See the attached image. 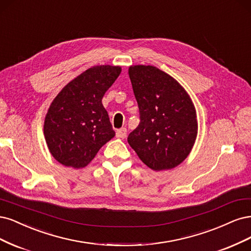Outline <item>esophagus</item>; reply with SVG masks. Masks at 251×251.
I'll use <instances>...</instances> for the list:
<instances>
[{"instance_id": "obj_1", "label": "esophagus", "mask_w": 251, "mask_h": 251, "mask_svg": "<svg viewBox=\"0 0 251 251\" xmlns=\"http://www.w3.org/2000/svg\"><path fill=\"white\" fill-rule=\"evenodd\" d=\"M126 134H127V129L126 128L118 129L117 132H116V135H117V137H119V139H125Z\"/></svg>"}]
</instances>
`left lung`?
Returning a JSON list of instances; mask_svg holds the SVG:
<instances>
[{"label":"left lung","instance_id":"left-lung-1","mask_svg":"<svg viewBox=\"0 0 251 251\" xmlns=\"http://www.w3.org/2000/svg\"><path fill=\"white\" fill-rule=\"evenodd\" d=\"M141 122L128 143L154 171L170 170L188 157L197 136V117L188 93L167 73L152 66L128 70Z\"/></svg>","mask_w":251,"mask_h":251}]
</instances>
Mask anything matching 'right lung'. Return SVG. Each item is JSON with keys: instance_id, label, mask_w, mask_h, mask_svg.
I'll list each match as a JSON object with an SVG mask.
<instances>
[{"instance_id": "right-lung-1", "label": "right lung", "mask_w": 251, "mask_h": 251, "mask_svg": "<svg viewBox=\"0 0 251 251\" xmlns=\"http://www.w3.org/2000/svg\"><path fill=\"white\" fill-rule=\"evenodd\" d=\"M120 73V67H93L55 97L45 119L44 134L51 154L61 165L84 168L116 135L102 98Z\"/></svg>"}]
</instances>
